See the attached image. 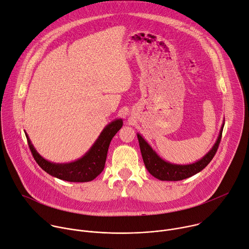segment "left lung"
<instances>
[{
    "instance_id": "obj_1",
    "label": "left lung",
    "mask_w": 249,
    "mask_h": 249,
    "mask_svg": "<svg viewBox=\"0 0 249 249\" xmlns=\"http://www.w3.org/2000/svg\"><path fill=\"white\" fill-rule=\"evenodd\" d=\"M223 129H224V125L222 127L220 136L216 142V144L212 148V150L199 161L192 164H186V165L172 164L164 161L153 151V149L149 146L147 142L141 137V135L138 134L137 136L139 140L141 154H142V157H143L144 163L147 169L149 170V172L160 180L178 181V180L188 178V177L200 172L210 163V161L213 160V158L215 157L219 149Z\"/></svg>"
}]
</instances>
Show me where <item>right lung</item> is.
<instances>
[{
    "label": "right lung",
    "instance_id": "add662e5",
    "mask_svg": "<svg viewBox=\"0 0 249 249\" xmlns=\"http://www.w3.org/2000/svg\"><path fill=\"white\" fill-rule=\"evenodd\" d=\"M121 119L111 122L101 132L91 149L80 160L70 163H53L44 160L33 148L27 135L29 150L38 165L52 176L70 182H87L94 179L104 168L106 157L112 138L122 127Z\"/></svg>",
    "mask_w": 249,
    "mask_h": 249
}]
</instances>
